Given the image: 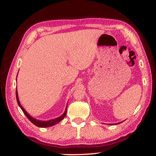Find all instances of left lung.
<instances>
[{
	"mask_svg": "<svg viewBox=\"0 0 156 156\" xmlns=\"http://www.w3.org/2000/svg\"><path fill=\"white\" fill-rule=\"evenodd\" d=\"M119 123H116V124H119ZM114 124H116V123H114Z\"/></svg>",
	"mask_w": 156,
	"mask_h": 156,
	"instance_id": "obj_1",
	"label": "left lung"
}]
</instances>
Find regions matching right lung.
Segmentation results:
<instances>
[{
	"label": "right lung",
	"instance_id": "1",
	"mask_svg": "<svg viewBox=\"0 0 156 156\" xmlns=\"http://www.w3.org/2000/svg\"><path fill=\"white\" fill-rule=\"evenodd\" d=\"M16 81H17V79H16ZM16 99H17V102H18V106H20L21 109H22V111L23 112V113L25 114V116L27 117V119H28L29 120L33 123V124H35V126H37L40 127V128L50 127V126H52L57 124V123H59V121H61L64 118H65V116H66V114H67V106H66L65 112L63 113V114L62 115V116L57 117V118H56V119H50V120H48V121H40V120H38V119H36L35 118H33V117H32L28 113H27L26 111L25 110V108L23 107L22 105H21L20 103V101H19L18 91H17V89H16Z\"/></svg>",
	"mask_w": 156,
	"mask_h": 156
}]
</instances>
